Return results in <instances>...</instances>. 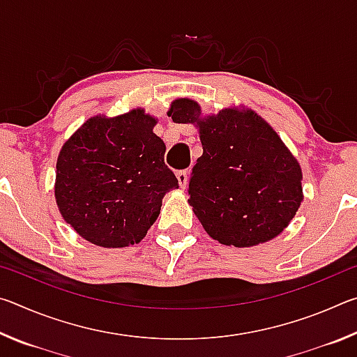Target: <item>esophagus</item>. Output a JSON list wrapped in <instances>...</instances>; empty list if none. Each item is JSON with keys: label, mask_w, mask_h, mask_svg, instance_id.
Here are the masks:
<instances>
[{"label": "esophagus", "mask_w": 357, "mask_h": 357, "mask_svg": "<svg viewBox=\"0 0 357 357\" xmlns=\"http://www.w3.org/2000/svg\"><path fill=\"white\" fill-rule=\"evenodd\" d=\"M176 178H178V183L181 185V189H184L187 185V179H189V170H181L176 173Z\"/></svg>", "instance_id": "obj_1"}]
</instances>
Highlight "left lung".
I'll return each instance as SVG.
<instances>
[{
    "label": "left lung",
    "instance_id": "8db88e82",
    "mask_svg": "<svg viewBox=\"0 0 357 357\" xmlns=\"http://www.w3.org/2000/svg\"><path fill=\"white\" fill-rule=\"evenodd\" d=\"M174 123L195 124L203 155L189 179V204L211 238L252 247L285 229L298 213L302 170L277 132L252 108L203 116L198 102H172Z\"/></svg>",
    "mask_w": 357,
    "mask_h": 357
}]
</instances>
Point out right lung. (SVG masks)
Masks as SVG:
<instances>
[{
  "mask_svg": "<svg viewBox=\"0 0 357 357\" xmlns=\"http://www.w3.org/2000/svg\"><path fill=\"white\" fill-rule=\"evenodd\" d=\"M144 108L96 114L72 134L56 160L55 198L78 236L105 249L138 244L178 189L165 165V143Z\"/></svg>",
  "mask_w": 357,
  "mask_h": 357,
  "instance_id": "right-lung-1",
  "label": "right lung"
}]
</instances>
